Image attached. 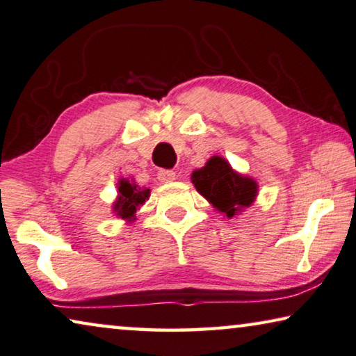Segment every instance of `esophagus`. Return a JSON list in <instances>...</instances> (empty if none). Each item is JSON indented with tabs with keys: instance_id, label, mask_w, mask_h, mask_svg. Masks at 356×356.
<instances>
[{
	"instance_id": "esophagus-1",
	"label": "esophagus",
	"mask_w": 356,
	"mask_h": 356,
	"mask_svg": "<svg viewBox=\"0 0 356 356\" xmlns=\"http://www.w3.org/2000/svg\"><path fill=\"white\" fill-rule=\"evenodd\" d=\"M157 178H159L161 183H172L177 179V173L173 170H161L159 175H157Z\"/></svg>"
}]
</instances>
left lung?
Instances as JSON below:
<instances>
[{
    "instance_id": "left-lung-1",
    "label": "left lung",
    "mask_w": 356,
    "mask_h": 356,
    "mask_svg": "<svg viewBox=\"0 0 356 356\" xmlns=\"http://www.w3.org/2000/svg\"><path fill=\"white\" fill-rule=\"evenodd\" d=\"M191 181L197 193L229 220L253 205L258 197V183L247 175L235 172L221 156H211L204 167L194 170Z\"/></svg>"
}]
</instances>
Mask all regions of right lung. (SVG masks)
Returning <instances> with one entry per match:
<instances>
[{
  "label": "right lung",
  "mask_w": 356,
  "mask_h": 356,
  "mask_svg": "<svg viewBox=\"0 0 356 356\" xmlns=\"http://www.w3.org/2000/svg\"><path fill=\"white\" fill-rule=\"evenodd\" d=\"M151 189L141 188L134 178H121L118 181V197L113 202V213L121 220L134 222L136 211L149 199Z\"/></svg>",
  "instance_id": "obj_1"
}]
</instances>
